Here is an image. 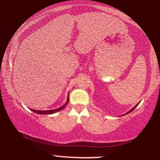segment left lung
<instances>
[{
	"label": "left lung",
	"instance_id": "obj_1",
	"mask_svg": "<svg viewBox=\"0 0 160 160\" xmlns=\"http://www.w3.org/2000/svg\"><path fill=\"white\" fill-rule=\"evenodd\" d=\"M138 105V104H136V105H135V107H134L133 108H132V109H131V110H130V111H128V112H127V113H125V114H123V115H126V114H127V113H130V112H132V111H133V110H134V109H135V108H136Z\"/></svg>",
	"mask_w": 160,
	"mask_h": 160
}]
</instances>
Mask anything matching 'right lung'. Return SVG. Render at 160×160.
<instances>
[{"label": "right lung", "instance_id": "1", "mask_svg": "<svg viewBox=\"0 0 160 160\" xmlns=\"http://www.w3.org/2000/svg\"><path fill=\"white\" fill-rule=\"evenodd\" d=\"M68 102H69V95H68V96L67 102H66V103L64 104L63 106H61V107L57 108V109L49 110V111H38V110L31 109V111H33V112H34V113H38V114H52V113H56V112L60 111H61V110L63 109L64 108L66 107V105H67L68 103Z\"/></svg>", "mask_w": 160, "mask_h": 160}]
</instances>
